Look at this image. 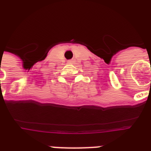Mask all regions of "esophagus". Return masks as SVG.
Masks as SVG:
<instances>
[{
	"label": "esophagus",
	"mask_w": 151,
	"mask_h": 151,
	"mask_svg": "<svg viewBox=\"0 0 151 151\" xmlns=\"http://www.w3.org/2000/svg\"><path fill=\"white\" fill-rule=\"evenodd\" d=\"M68 63H70V64L73 63V59H71V60H68Z\"/></svg>",
	"instance_id": "esophagus-1"
}]
</instances>
